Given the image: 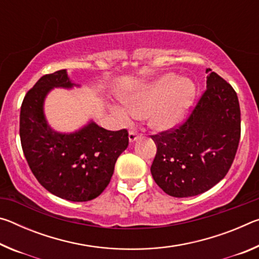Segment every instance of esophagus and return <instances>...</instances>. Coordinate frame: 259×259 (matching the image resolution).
I'll return each mask as SVG.
<instances>
[{"label": "esophagus", "mask_w": 259, "mask_h": 259, "mask_svg": "<svg viewBox=\"0 0 259 259\" xmlns=\"http://www.w3.org/2000/svg\"><path fill=\"white\" fill-rule=\"evenodd\" d=\"M140 136L142 135H139V134H137V133H135V131H130L129 133V143H134V142H136V140H137L138 138H140Z\"/></svg>", "instance_id": "1"}]
</instances>
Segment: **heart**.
I'll use <instances>...</instances> for the list:
<instances>
[{"instance_id":"b5f03b06","label":"heart","mask_w":259,"mask_h":259,"mask_svg":"<svg viewBox=\"0 0 259 259\" xmlns=\"http://www.w3.org/2000/svg\"><path fill=\"white\" fill-rule=\"evenodd\" d=\"M196 85L191 78L166 73L123 98V104L135 119H146L148 126L156 133L170 131L182 123L195 100ZM115 115L129 124L131 116L123 109L116 108Z\"/></svg>"}]
</instances>
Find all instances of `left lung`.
Instances as JSON below:
<instances>
[{
    "label": "left lung",
    "mask_w": 259,
    "mask_h": 259,
    "mask_svg": "<svg viewBox=\"0 0 259 259\" xmlns=\"http://www.w3.org/2000/svg\"><path fill=\"white\" fill-rule=\"evenodd\" d=\"M205 72L207 90L185 123L171 133L152 136L157 148L152 176L175 198L199 195L221 182L239 146L238 96L218 74Z\"/></svg>",
    "instance_id": "8db88e82"
}]
</instances>
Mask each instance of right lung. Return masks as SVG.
Returning <instances> with one entry per match:
<instances>
[{
  "instance_id": "1",
  "label": "right lung",
  "mask_w": 259,
  "mask_h": 259,
  "mask_svg": "<svg viewBox=\"0 0 259 259\" xmlns=\"http://www.w3.org/2000/svg\"><path fill=\"white\" fill-rule=\"evenodd\" d=\"M80 88L66 69L43 75L26 94L20 108V140L38 183L58 198L84 202L106 188L117 157L129 145L128 131H109L90 120L73 133L52 129L45 114L55 88Z\"/></svg>"
}]
</instances>
